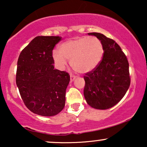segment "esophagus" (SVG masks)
Wrapping results in <instances>:
<instances>
[{
	"mask_svg": "<svg viewBox=\"0 0 147 147\" xmlns=\"http://www.w3.org/2000/svg\"><path fill=\"white\" fill-rule=\"evenodd\" d=\"M76 79V76L73 75H70V82H72Z\"/></svg>",
	"mask_w": 147,
	"mask_h": 147,
	"instance_id": "obj_1",
	"label": "esophagus"
}]
</instances>
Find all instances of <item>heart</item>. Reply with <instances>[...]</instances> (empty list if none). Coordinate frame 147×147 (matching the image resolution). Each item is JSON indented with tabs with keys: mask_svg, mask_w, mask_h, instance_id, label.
<instances>
[{
	"mask_svg": "<svg viewBox=\"0 0 147 147\" xmlns=\"http://www.w3.org/2000/svg\"><path fill=\"white\" fill-rule=\"evenodd\" d=\"M104 53V45L98 38L82 36L61 43L59 50H53L52 57L55 66L59 70L65 68L68 59L75 71L86 74L98 66Z\"/></svg>",
	"mask_w": 147,
	"mask_h": 147,
	"instance_id": "obj_1",
	"label": "heart"
}]
</instances>
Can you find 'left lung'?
Segmentation results:
<instances>
[{
    "instance_id": "obj_1",
    "label": "left lung",
    "mask_w": 147,
    "mask_h": 147,
    "mask_svg": "<svg viewBox=\"0 0 147 147\" xmlns=\"http://www.w3.org/2000/svg\"><path fill=\"white\" fill-rule=\"evenodd\" d=\"M102 41L104 53L98 66L84 76V95L89 106L106 110L117 104L130 86L129 62L119 45L101 33L92 32Z\"/></svg>"
}]
</instances>
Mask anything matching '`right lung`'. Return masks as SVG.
<instances>
[{
  "mask_svg": "<svg viewBox=\"0 0 147 147\" xmlns=\"http://www.w3.org/2000/svg\"><path fill=\"white\" fill-rule=\"evenodd\" d=\"M61 38L35 37L18 57L16 85L25 105L38 115H56L65 106L70 75L55 69L52 57L54 47Z\"/></svg>",
  "mask_w": 147,
  "mask_h": 147,
  "instance_id": "right-lung-1",
  "label": "right lung"
}]
</instances>
